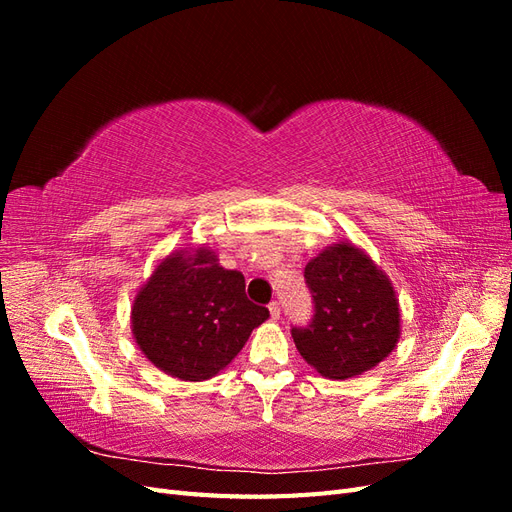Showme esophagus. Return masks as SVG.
Here are the masks:
<instances>
[{
	"label": "esophagus",
	"mask_w": 512,
	"mask_h": 512,
	"mask_svg": "<svg viewBox=\"0 0 512 512\" xmlns=\"http://www.w3.org/2000/svg\"><path fill=\"white\" fill-rule=\"evenodd\" d=\"M269 312H271V318H273V320H280V314H282L280 303H277V301L269 303Z\"/></svg>",
	"instance_id": "obj_1"
}]
</instances>
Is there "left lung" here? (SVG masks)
Wrapping results in <instances>:
<instances>
[{
    "instance_id": "8db88e82",
    "label": "left lung",
    "mask_w": 512,
    "mask_h": 512,
    "mask_svg": "<svg viewBox=\"0 0 512 512\" xmlns=\"http://www.w3.org/2000/svg\"><path fill=\"white\" fill-rule=\"evenodd\" d=\"M314 294V320L292 329L307 365L329 380H346L374 369L401 335V309L393 282L361 247L339 241L305 267Z\"/></svg>"
}]
</instances>
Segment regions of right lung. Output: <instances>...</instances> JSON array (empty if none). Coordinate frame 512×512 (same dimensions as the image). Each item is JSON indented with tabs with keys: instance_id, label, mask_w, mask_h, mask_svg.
Returning a JSON list of instances; mask_svg holds the SVG:
<instances>
[{
	"instance_id": "1",
	"label": "right lung",
	"mask_w": 512,
	"mask_h": 512,
	"mask_svg": "<svg viewBox=\"0 0 512 512\" xmlns=\"http://www.w3.org/2000/svg\"><path fill=\"white\" fill-rule=\"evenodd\" d=\"M269 309L245 297L241 271L224 269L207 245L166 256L138 288L132 335L164 374L203 382L241 352Z\"/></svg>"
}]
</instances>
